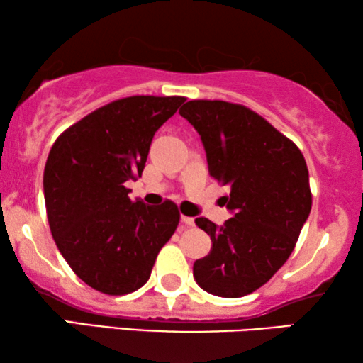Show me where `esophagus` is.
Here are the masks:
<instances>
[{
  "instance_id": "esophagus-1",
  "label": "esophagus",
  "mask_w": 363,
  "mask_h": 363,
  "mask_svg": "<svg viewBox=\"0 0 363 363\" xmlns=\"http://www.w3.org/2000/svg\"><path fill=\"white\" fill-rule=\"evenodd\" d=\"M182 223H183V225H185V226H193V225H195V218L182 215Z\"/></svg>"
}]
</instances>
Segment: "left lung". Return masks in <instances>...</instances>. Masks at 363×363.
<instances>
[{
  "mask_svg": "<svg viewBox=\"0 0 363 363\" xmlns=\"http://www.w3.org/2000/svg\"><path fill=\"white\" fill-rule=\"evenodd\" d=\"M180 116L200 133L210 175L231 191L233 213L218 228L196 218L211 238L210 255L195 261L201 289L242 297L266 284L294 251L311 213L309 172L299 148L266 118L241 104L190 101Z\"/></svg>",
  "mask_w": 363,
  "mask_h": 363,
  "instance_id": "obj_1",
  "label": "left lung"
}]
</instances>
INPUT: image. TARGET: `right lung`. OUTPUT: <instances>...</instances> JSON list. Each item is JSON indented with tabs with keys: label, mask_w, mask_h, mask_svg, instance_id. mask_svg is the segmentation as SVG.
Wrapping results in <instances>:
<instances>
[{
	"label": "right lung",
	"mask_w": 363,
	"mask_h": 363,
	"mask_svg": "<svg viewBox=\"0 0 363 363\" xmlns=\"http://www.w3.org/2000/svg\"><path fill=\"white\" fill-rule=\"evenodd\" d=\"M185 101L117 99L66 128L49 152L43 178L49 228L64 259L92 289L137 291L177 230L175 203L132 201L123 183L142 177L153 135Z\"/></svg>",
	"instance_id": "right-lung-1"
}]
</instances>
